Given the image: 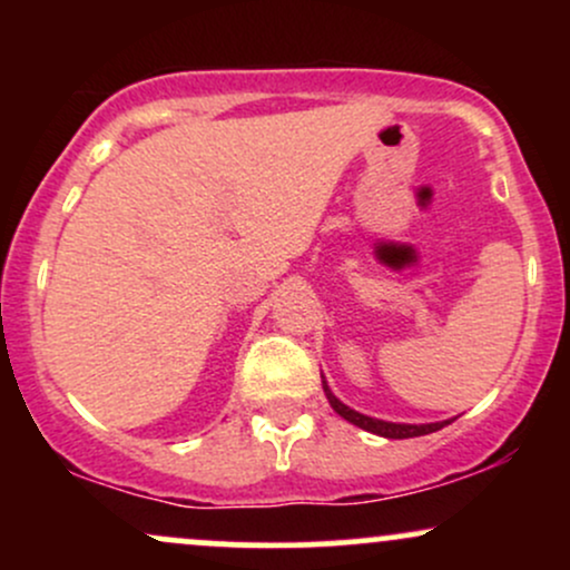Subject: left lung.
Instances as JSON below:
<instances>
[{
    "instance_id": "left-lung-1",
    "label": "left lung",
    "mask_w": 570,
    "mask_h": 570,
    "mask_svg": "<svg viewBox=\"0 0 570 570\" xmlns=\"http://www.w3.org/2000/svg\"><path fill=\"white\" fill-rule=\"evenodd\" d=\"M324 385V394L330 399L332 410L337 412L340 417H345V421L353 423V426L364 429V431H372V434L377 436H385V440H410V436H423V434H431V431H440L448 426L450 421H440V423H391V421H377V417H370V415H362V412L351 410L348 404H343L340 399L332 394L330 385L326 381H322Z\"/></svg>"
}]
</instances>
